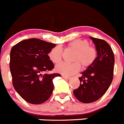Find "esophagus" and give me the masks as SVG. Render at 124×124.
<instances>
[{
  "mask_svg": "<svg viewBox=\"0 0 124 124\" xmlns=\"http://www.w3.org/2000/svg\"><path fill=\"white\" fill-rule=\"evenodd\" d=\"M62 77L64 79H71V77H70V76H68L65 75H62Z\"/></svg>",
  "mask_w": 124,
  "mask_h": 124,
  "instance_id": "34e87169",
  "label": "esophagus"
}]
</instances>
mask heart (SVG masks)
Here are the masks:
<instances>
[{"instance_id":"heart-1","label":"heart","mask_w":124,"mask_h":124,"mask_svg":"<svg viewBox=\"0 0 124 124\" xmlns=\"http://www.w3.org/2000/svg\"><path fill=\"white\" fill-rule=\"evenodd\" d=\"M68 49L73 51L71 61L72 63H61L56 66L58 73L66 76H71L78 72L81 66L83 69L89 67L94 63L97 55V51L94 46L89 45L87 40L77 39L70 42ZM63 50L59 46L53 47L49 51L48 56L50 61L58 64L62 60Z\"/></svg>"}]
</instances>
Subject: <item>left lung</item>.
Segmentation results:
<instances>
[{"mask_svg": "<svg viewBox=\"0 0 124 124\" xmlns=\"http://www.w3.org/2000/svg\"><path fill=\"white\" fill-rule=\"evenodd\" d=\"M96 45L97 56L91 66L82 72L80 86L73 91L78 100L83 103L97 101L104 94L114 76V54L109 43L99 38L91 37Z\"/></svg>", "mask_w": 124, "mask_h": 124, "instance_id": "left-lung-1", "label": "left lung"}]
</instances>
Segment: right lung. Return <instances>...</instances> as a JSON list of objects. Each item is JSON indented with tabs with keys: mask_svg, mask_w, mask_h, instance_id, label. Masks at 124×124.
<instances>
[{
	"mask_svg": "<svg viewBox=\"0 0 124 124\" xmlns=\"http://www.w3.org/2000/svg\"><path fill=\"white\" fill-rule=\"evenodd\" d=\"M55 46L38 38H30L11 49L10 70L13 86L30 104H40L48 100L54 89L53 79L61 76L58 73H48L54 68L48 54Z\"/></svg>",
	"mask_w": 124,
	"mask_h": 124,
	"instance_id": "obj_1",
	"label": "right lung"
}]
</instances>
